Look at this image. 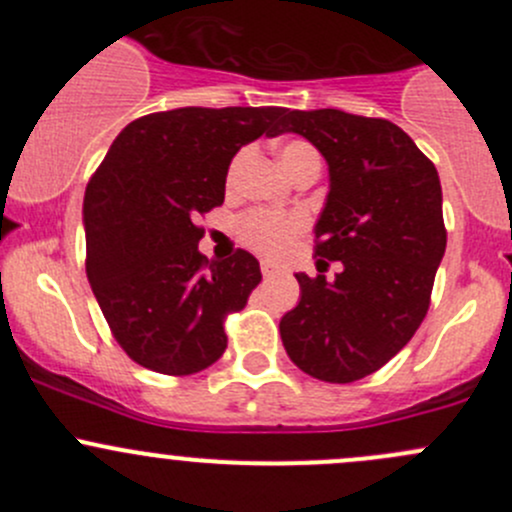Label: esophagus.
I'll list each match as a JSON object with an SVG mask.
<instances>
[{
  "instance_id": "obj_1",
  "label": "esophagus",
  "mask_w": 512,
  "mask_h": 512,
  "mask_svg": "<svg viewBox=\"0 0 512 512\" xmlns=\"http://www.w3.org/2000/svg\"><path fill=\"white\" fill-rule=\"evenodd\" d=\"M262 275H265L267 280H270V277L277 275V267L272 265V262H262Z\"/></svg>"
}]
</instances>
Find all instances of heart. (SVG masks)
I'll list each match as a JSON object with an SVG mask.
<instances>
[{"label": "heart", "instance_id": "b5f03b06", "mask_svg": "<svg viewBox=\"0 0 512 512\" xmlns=\"http://www.w3.org/2000/svg\"><path fill=\"white\" fill-rule=\"evenodd\" d=\"M314 153L307 143L302 141H289L280 148V163L282 168L292 165L294 160ZM304 215L299 213H272V210H255L247 213L240 220V240L245 242L250 250L260 252V255L270 257V260H280L289 252L294 237L302 232Z\"/></svg>", "mask_w": 512, "mask_h": 512}]
</instances>
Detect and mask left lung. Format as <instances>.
I'll use <instances>...</instances> for the list:
<instances>
[{
	"label": "left lung",
	"instance_id": "obj_1",
	"mask_svg": "<svg viewBox=\"0 0 512 512\" xmlns=\"http://www.w3.org/2000/svg\"><path fill=\"white\" fill-rule=\"evenodd\" d=\"M280 133L307 138L329 168L317 225V267L297 272L299 304L280 322L289 359L319 381L364 379L409 344L446 252L436 165L396 123L337 108L285 111ZM322 272V270H319Z\"/></svg>",
	"mask_w": 512,
	"mask_h": 512
}]
</instances>
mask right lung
Listing matches in <instances>:
<instances>
[{
  "label": "right lung",
  "mask_w": 512,
  "mask_h": 512,
  "mask_svg": "<svg viewBox=\"0 0 512 512\" xmlns=\"http://www.w3.org/2000/svg\"><path fill=\"white\" fill-rule=\"evenodd\" d=\"M282 108H175L128 123L84 195L86 275L123 352L158 374L208 369L227 347L225 314L260 285L245 250L205 260L198 215L225 200L232 158L262 133L280 136Z\"/></svg>",
  "instance_id": "obj_1"
}]
</instances>
